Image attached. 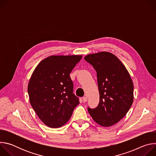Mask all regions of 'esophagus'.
<instances>
[{
    "mask_svg": "<svg viewBox=\"0 0 156 156\" xmlns=\"http://www.w3.org/2000/svg\"><path fill=\"white\" fill-rule=\"evenodd\" d=\"M82 99H83V102H86L87 101V97H86V96H84V97L82 98Z\"/></svg>",
    "mask_w": 156,
    "mask_h": 156,
    "instance_id": "esophagus-1",
    "label": "esophagus"
}]
</instances>
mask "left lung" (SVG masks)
<instances>
[{
    "label": "left lung",
    "mask_w": 156,
    "mask_h": 156,
    "mask_svg": "<svg viewBox=\"0 0 156 156\" xmlns=\"http://www.w3.org/2000/svg\"><path fill=\"white\" fill-rule=\"evenodd\" d=\"M84 60L97 72L99 103L87 108L93 120L102 126H110L123 119L133 102V84L121 61L113 54L101 52L89 54Z\"/></svg>",
    "instance_id": "left-lung-1"
}]
</instances>
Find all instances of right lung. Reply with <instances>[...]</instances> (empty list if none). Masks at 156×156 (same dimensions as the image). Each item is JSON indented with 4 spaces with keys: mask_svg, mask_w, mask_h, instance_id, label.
Masks as SVG:
<instances>
[{
    "mask_svg": "<svg viewBox=\"0 0 156 156\" xmlns=\"http://www.w3.org/2000/svg\"><path fill=\"white\" fill-rule=\"evenodd\" d=\"M82 55H52L34 69L28 86L30 104L40 120L59 128L70 119L80 103L73 93L70 73Z\"/></svg>",
    "mask_w": 156,
    "mask_h": 156,
    "instance_id": "right-lung-1",
    "label": "right lung"
}]
</instances>
